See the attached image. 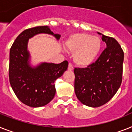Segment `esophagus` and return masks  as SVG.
Here are the masks:
<instances>
[{
	"instance_id": "obj_1",
	"label": "esophagus",
	"mask_w": 132,
	"mask_h": 132,
	"mask_svg": "<svg viewBox=\"0 0 132 132\" xmlns=\"http://www.w3.org/2000/svg\"><path fill=\"white\" fill-rule=\"evenodd\" d=\"M68 69L69 71H71L73 69V65L71 63H69V65H68Z\"/></svg>"
}]
</instances>
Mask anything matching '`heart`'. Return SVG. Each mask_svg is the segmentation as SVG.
<instances>
[{"label": "heart", "mask_w": 132, "mask_h": 132, "mask_svg": "<svg viewBox=\"0 0 132 132\" xmlns=\"http://www.w3.org/2000/svg\"><path fill=\"white\" fill-rule=\"evenodd\" d=\"M65 46L73 53V61L81 67H87L95 61L102 48V41L98 36L86 33H75L65 41Z\"/></svg>", "instance_id": "1"}]
</instances>
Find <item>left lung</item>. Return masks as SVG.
<instances>
[{
	"label": "left lung",
	"mask_w": 132,
	"mask_h": 132,
	"mask_svg": "<svg viewBox=\"0 0 132 132\" xmlns=\"http://www.w3.org/2000/svg\"><path fill=\"white\" fill-rule=\"evenodd\" d=\"M102 35L106 44L94 63L86 68H75V92L82 104L98 107L115 95L122 81L124 53L120 44L112 37Z\"/></svg>",
	"instance_id": "left-lung-1"
}]
</instances>
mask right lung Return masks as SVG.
I'll list each match as a JSON object with an SVG mask.
<instances>
[{
  "instance_id": "add662e5",
  "label": "right lung",
  "mask_w": 132,
  "mask_h": 132,
  "mask_svg": "<svg viewBox=\"0 0 132 132\" xmlns=\"http://www.w3.org/2000/svg\"><path fill=\"white\" fill-rule=\"evenodd\" d=\"M38 34L53 35L57 40L61 37L54 34L48 26L27 29L15 39L9 54L10 84L19 101L31 107L44 106L53 100L56 92L54 81L68 67L67 61L59 64L42 63L37 67L30 66L28 40Z\"/></svg>"
}]
</instances>
